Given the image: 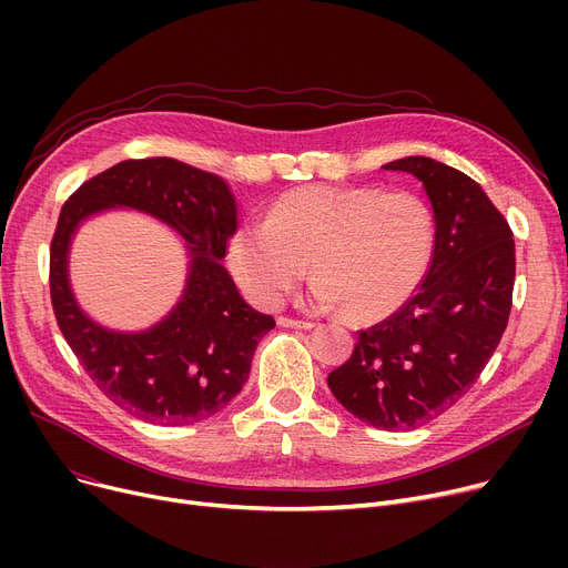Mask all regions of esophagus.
Returning a JSON list of instances; mask_svg holds the SVG:
<instances>
[{"instance_id":"1","label":"esophagus","mask_w":568,"mask_h":568,"mask_svg":"<svg viewBox=\"0 0 568 568\" xmlns=\"http://www.w3.org/2000/svg\"><path fill=\"white\" fill-rule=\"evenodd\" d=\"M281 326H287V329H313V322H304V320H292V317H278Z\"/></svg>"}]
</instances>
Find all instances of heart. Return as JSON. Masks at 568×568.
<instances>
[{
  "label": "heart",
  "instance_id": "b5f03b06",
  "mask_svg": "<svg viewBox=\"0 0 568 568\" xmlns=\"http://www.w3.org/2000/svg\"><path fill=\"white\" fill-rule=\"evenodd\" d=\"M433 239L428 206L412 193L313 184L281 195L264 225L236 227L227 264L257 306L276 308L311 262V308L379 322L424 283Z\"/></svg>",
  "mask_w": 568,
  "mask_h": 568
}]
</instances>
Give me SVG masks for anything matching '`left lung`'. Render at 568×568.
<instances>
[{
	"mask_svg": "<svg viewBox=\"0 0 568 568\" xmlns=\"http://www.w3.org/2000/svg\"><path fill=\"white\" fill-rule=\"evenodd\" d=\"M382 170L416 176L430 200V268L398 313L359 332L326 384L364 424L409 430L456 405L490 362L511 313L516 244L509 223L465 172L428 156Z\"/></svg>",
	"mask_w": 568,
	"mask_h": 568,
	"instance_id": "1",
	"label": "left lung"
}]
</instances>
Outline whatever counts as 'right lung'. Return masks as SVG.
<instances>
[{
    "instance_id": "1",
    "label": "right lung",
    "mask_w": 568,
    "mask_h": 568,
    "mask_svg": "<svg viewBox=\"0 0 568 568\" xmlns=\"http://www.w3.org/2000/svg\"><path fill=\"white\" fill-rule=\"evenodd\" d=\"M133 207L185 239L187 281L156 325L116 333L77 304L68 255L89 217ZM236 200L223 176L174 159L122 161L84 182L62 206L50 246V296L59 329L99 389L154 426H191L221 412L248 379L257 343L276 322L251 308L223 266L236 230Z\"/></svg>"
}]
</instances>
